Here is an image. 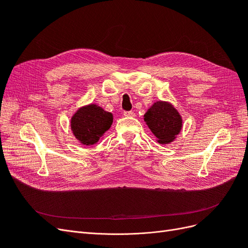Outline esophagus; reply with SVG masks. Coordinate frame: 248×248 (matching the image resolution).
Listing matches in <instances>:
<instances>
[{
    "instance_id": "obj_1",
    "label": "esophagus",
    "mask_w": 248,
    "mask_h": 248,
    "mask_svg": "<svg viewBox=\"0 0 248 248\" xmlns=\"http://www.w3.org/2000/svg\"><path fill=\"white\" fill-rule=\"evenodd\" d=\"M123 115L125 116V117H133L134 116V112L133 111H131V110H125L124 112H123Z\"/></svg>"
}]
</instances>
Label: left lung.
<instances>
[{
	"mask_svg": "<svg viewBox=\"0 0 248 248\" xmlns=\"http://www.w3.org/2000/svg\"><path fill=\"white\" fill-rule=\"evenodd\" d=\"M144 120L159 144H170L182 129L181 116L166 101L155 102L147 110Z\"/></svg>",
	"mask_w": 248,
	"mask_h": 248,
	"instance_id": "left-lung-1",
	"label": "left lung"
}]
</instances>
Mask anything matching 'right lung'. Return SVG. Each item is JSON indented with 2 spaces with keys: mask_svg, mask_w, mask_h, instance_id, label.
<instances>
[{
  "mask_svg": "<svg viewBox=\"0 0 248 248\" xmlns=\"http://www.w3.org/2000/svg\"><path fill=\"white\" fill-rule=\"evenodd\" d=\"M112 124V114L97 104H89L77 110L71 118V130L82 145H94Z\"/></svg>",
  "mask_w": 248,
  "mask_h": 248,
  "instance_id": "1",
  "label": "right lung"
}]
</instances>
